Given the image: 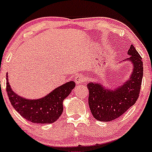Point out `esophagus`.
I'll use <instances>...</instances> for the list:
<instances>
[{"instance_id": "34e87169", "label": "esophagus", "mask_w": 152, "mask_h": 152, "mask_svg": "<svg viewBox=\"0 0 152 152\" xmlns=\"http://www.w3.org/2000/svg\"><path fill=\"white\" fill-rule=\"evenodd\" d=\"M75 83L77 85H80L82 84L83 83L85 82V77L83 75L78 74L75 77Z\"/></svg>"}]
</instances>
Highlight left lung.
Instances as JSON below:
<instances>
[{
	"label": "left lung",
	"mask_w": 152,
	"mask_h": 152,
	"mask_svg": "<svg viewBox=\"0 0 152 152\" xmlns=\"http://www.w3.org/2000/svg\"><path fill=\"white\" fill-rule=\"evenodd\" d=\"M128 54L130 56L122 61H130L133 69L125 82L112 88L105 87L100 82L87 84L91 112L99 121H112L120 117L134 105L139 96L143 72V61L133 45H130Z\"/></svg>",
	"instance_id": "left-lung-1"
}]
</instances>
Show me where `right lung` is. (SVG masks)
<instances>
[{
    "instance_id": "add662e5",
    "label": "right lung",
    "mask_w": 152,
    "mask_h": 152,
    "mask_svg": "<svg viewBox=\"0 0 152 152\" xmlns=\"http://www.w3.org/2000/svg\"><path fill=\"white\" fill-rule=\"evenodd\" d=\"M75 87L74 81L58 86L44 97L28 99L16 94L11 88L6 75V91L11 105L22 117L33 123L48 124L56 122L63 112V101Z\"/></svg>"
}]
</instances>
